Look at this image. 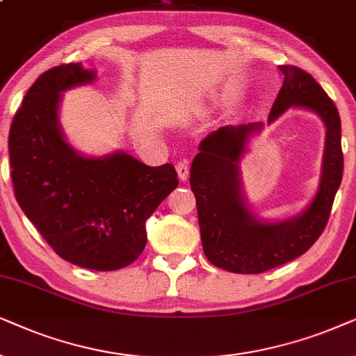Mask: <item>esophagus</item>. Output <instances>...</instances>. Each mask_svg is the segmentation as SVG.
I'll list each match as a JSON object with an SVG mask.
<instances>
[{"label":"esophagus","mask_w":356,"mask_h":356,"mask_svg":"<svg viewBox=\"0 0 356 356\" xmlns=\"http://www.w3.org/2000/svg\"><path fill=\"white\" fill-rule=\"evenodd\" d=\"M175 170H177L179 179H181L182 182H186L188 179V174H191V165H188V161L187 159L179 161V163L175 164Z\"/></svg>","instance_id":"obj_1"}]
</instances>
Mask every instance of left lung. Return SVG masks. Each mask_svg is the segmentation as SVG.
Instances as JSON below:
<instances>
[{
  "mask_svg": "<svg viewBox=\"0 0 356 356\" xmlns=\"http://www.w3.org/2000/svg\"><path fill=\"white\" fill-rule=\"evenodd\" d=\"M283 86L275 99L268 123L290 107L316 112L325 123V148L319 188L301 215L265 222L249 211L241 191L239 161L249 136L262 123L221 127L205 136L191 168L197 200L202 245L213 265L233 273H262L300 257L319 239L329 221L343 174L339 111L321 84L298 66H278Z\"/></svg>",
  "mask_w": 356,
  "mask_h": 356,
  "instance_id": "8db88e82",
  "label": "left lung"
}]
</instances>
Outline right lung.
Here are the masks:
<instances>
[{"mask_svg":"<svg viewBox=\"0 0 356 356\" xmlns=\"http://www.w3.org/2000/svg\"><path fill=\"white\" fill-rule=\"evenodd\" d=\"M94 78L81 63L40 74L13 118L9 163L19 207L50 248L78 267L111 272L140 257L146 220L179 181L172 164L151 168L123 151L86 158L66 143L61 92Z\"/></svg>","mask_w":356,"mask_h":356,"instance_id":"obj_1","label":"right lung"}]
</instances>
